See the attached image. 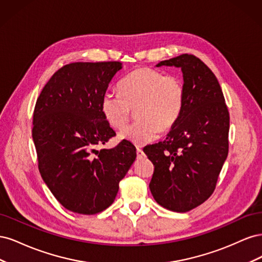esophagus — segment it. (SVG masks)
Listing matches in <instances>:
<instances>
[{"mask_svg":"<svg viewBox=\"0 0 262 262\" xmlns=\"http://www.w3.org/2000/svg\"><path fill=\"white\" fill-rule=\"evenodd\" d=\"M137 154H138V157H143L144 156L143 149H142L141 147H137Z\"/></svg>","mask_w":262,"mask_h":262,"instance_id":"1","label":"esophagus"}]
</instances>
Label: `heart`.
<instances>
[{"mask_svg":"<svg viewBox=\"0 0 262 262\" xmlns=\"http://www.w3.org/2000/svg\"><path fill=\"white\" fill-rule=\"evenodd\" d=\"M119 94L106 92L100 110L114 129L125 128L136 109L138 121L119 138L136 145L155 141L161 131L170 130L180 119L186 102V89L177 74H164L152 68H139L123 77Z\"/></svg>","mask_w":262,"mask_h":262,"instance_id":"b5f03b06","label":"heart"}]
</instances>
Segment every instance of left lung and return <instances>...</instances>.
Segmentation results:
<instances>
[{
	"mask_svg": "<svg viewBox=\"0 0 262 262\" xmlns=\"http://www.w3.org/2000/svg\"><path fill=\"white\" fill-rule=\"evenodd\" d=\"M181 68L184 112L163 142L143 148L154 165L149 190L173 212H188L215 190L228 154L229 114L216 76L193 54H181L157 67Z\"/></svg>",
	"mask_w": 262,
	"mask_h": 262,
	"instance_id": "obj_1",
	"label": "left lung"
}]
</instances>
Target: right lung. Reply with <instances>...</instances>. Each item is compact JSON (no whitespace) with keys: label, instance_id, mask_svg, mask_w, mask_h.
<instances>
[{"label":"right lung","instance_id":"right-lung-1","mask_svg":"<svg viewBox=\"0 0 262 262\" xmlns=\"http://www.w3.org/2000/svg\"><path fill=\"white\" fill-rule=\"evenodd\" d=\"M121 62H74L59 69L37 98L33 140L38 168L63 207L92 215L115 201L137 149L121 141L110 149L98 145L116 136L100 110L101 96Z\"/></svg>","mask_w":262,"mask_h":262}]
</instances>
